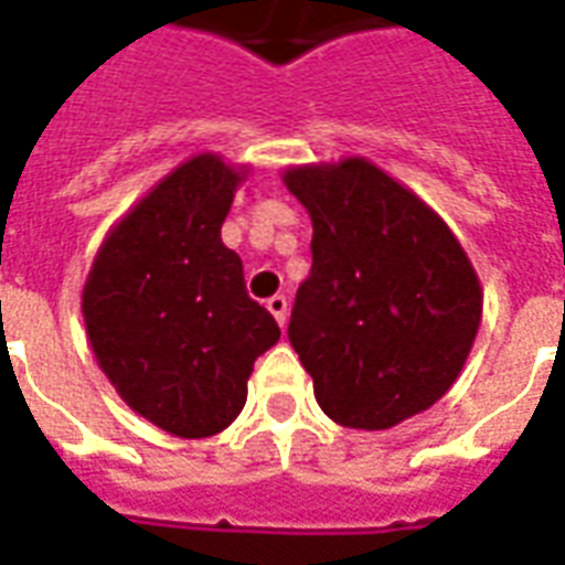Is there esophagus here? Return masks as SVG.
Instances as JSON below:
<instances>
[{
    "label": "esophagus",
    "instance_id": "1",
    "mask_svg": "<svg viewBox=\"0 0 565 565\" xmlns=\"http://www.w3.org/2000/svg\"><path fill=\"white\" fill-rule=\"evenodd\" d=\"M266 309H269L271 315H275V321L281 323V327H284V323H287V296H281V294L271 296L269 302H266Z\"/></svg>",
    "mask_w": 565,
    "mask_h": 565
}]
</instances>
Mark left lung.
Instances as JSON below:
<instances>
[{
    "label": "left lung",
    "mask_w": 565,
    "mask_h": 565,
    "mask_svg": "<svg viewBox=\"0 0 565 565\" xmlns=\"http://www.w3.org/2000/svg\"><path fill=\"white\" fill-rule=\"evenodd\" d=\"M284 183L315 228L287 337L323 413L382 431L437 404L483 315L459 238L366 159L290 168Z\"/></svg>",
    "instance_id": "obj_1"
}]
</instances>
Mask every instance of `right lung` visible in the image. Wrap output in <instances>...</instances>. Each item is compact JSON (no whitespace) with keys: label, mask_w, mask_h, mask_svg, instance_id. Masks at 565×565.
I'll use <instances>...</instances> for the list:
<instances>
[{"label":"right lung","mask_w":565,"mask_h":565,"mask_svg":"<svg viewBox=\"0 0 565 565\" xmlns=\"http://www.w3.org/2000/svg\"><path fill=\"white\" fill-rule=\"evenodd\" d=\"M242 180L214 152L183 161L118 220L82 290L90 349L121 401L189 440L235 422L254 361L281 339L220 238Z\"/></svg>","instance_id":"add662e5"}]
</instances>
